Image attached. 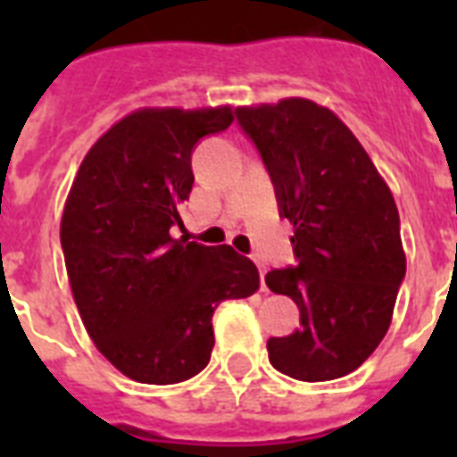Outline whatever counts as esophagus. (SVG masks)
<instances>
[{"label":"esophagus","mask_w":457,"mask_h":457,"mask_svg":"<svg viewBox=\"0 0 457 457\" xmlns=\"http://www.w3.org/2000/svg\"><path fill=\"white\" fill-rule=\"evenodd\" d=\"M258 272H261V289H265V272H268L265 270V265L258 263Z\"/></svg>","instance_id":"1"}]
</instances>
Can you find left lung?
Listing matches in <instances>:
<instances>
[{"label":"left lung","mask_w":457,"mask_h":457,"mask_svg":"<svg viewBox=\"0 0 457 457\" xmlns=\"http://www.w3.org/2000/svg\"><path fill=\"white\" fill-rule=\"evenodd\" d=\"M237 118L263 156L299 258L265 275L301 311L296 332L268 339L272 368L301 382L339 379L368 361L394 318L405 278L394 194L327 106L289 96L239 106Z\"/></svg>","instance_id":"8db88e82"}]
</instances>
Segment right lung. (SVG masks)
<instances>
[{"label": "right lung", "mask_w": 457, "mask_h": 457, "mask_svg": "<svg viewBox=\"0 0 457 457\" xmlns=\"http://www.w3.org/2000/svg\"><path fill=\"white\" fill-rule=\"evenodd\" d=\"M232 106L137 109L82 158L61 215V246L82 325L99 353L142 384L199 375L213 312L261 285L232 246L170 235L194 185V145L228 130Z\"/></svg>", "instance_id": "obj_1"}]
</instances>
